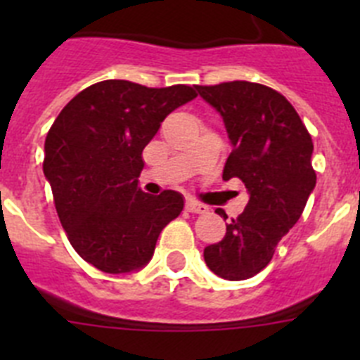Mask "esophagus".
I'll use <instances>...</instances> for the list:
<instances>
[{"instance_id": "esophagus-1", "label": "esophagus", "mask_w": 360, "mask_h": 360, "mask_svg": "<svg viewBox=\"0 0 360 360\" xmlns=\"http://www.w3.org/2000/svg\"><path fill=\"white\" fill-rule=\"evenodd\" d=\"M186 209L189 212H195V214H207L209 212L207 205H203V203L196 202V200H187Z\"/></svg>"}]
</instances>
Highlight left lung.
I'll return each instance as SVG.
<instances>
[{"mask_svg": "<svg viewBox=\"0 0 360 360\" xmlns=\"http://www.w3.org/2000/svg\"><path fill=\"white\" fill-rule=\"evenodd\" d=\"M195 88L227 129L232 153L224 180L240 178L250 196L245 211L227 224L224 240L203 249V259L219 278L241 281L269 265L303 214L316 187L314 144L294 106L269 86L232 81Z\"/></svg>", "mask_w": 360, "mask_h": 360, "instance_id": "8db88e82", "label": "left lung"}]
</instances>
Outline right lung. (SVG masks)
<instances>
[{
	"label": "right lung",
	"instance_id": "1",
	"mask_svg": "<svg viewBox=\"0 0 360 360\" xmlns=\"http://www.w3.org/2000/svg\"><path fill=\"white\" fill-rule=\"evenodd\" d=\"M196 97L186 84L148 88L97 82L63 108L46 141L43 173L75 252L108 274L148 265L162 229L184 209V196L139 187L142 151L162 120Z\"/></svg>",
	"mask_w": 360,
	"mask_h": 360
}]
</instances>
